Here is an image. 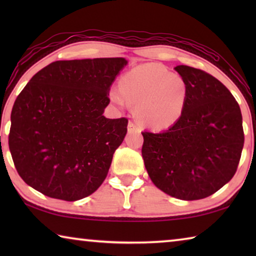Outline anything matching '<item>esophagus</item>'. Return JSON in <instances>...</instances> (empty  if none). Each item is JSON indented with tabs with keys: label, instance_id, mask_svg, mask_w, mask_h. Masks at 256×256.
<instances>
[{
	"label": "esophagus",
	"instance_id": "obj_1",
	"mask_svg": "<svg viewBox=\"0 0 256 256\" xmlns=\"http://www.w3.org/2000/svg\"><path fill=\"white\" fill-rule=\"evenodd\" d=\"M128 132H140L141 131L140 126H138L136 123L132 122V120H130V122H128Z\"/></svg>",
	"mask_w": 256,
	"mask_h": 256
}]
</instances>
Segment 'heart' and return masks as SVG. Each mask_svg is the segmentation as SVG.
I'll list each match as a JSON object with an SVG mask.
<instances>
[{"instance_id":"b5f03b06","label":"heart","mask_w":256,"mask_h":256,"mask_svg":"<svg viewBox=\"0 0 256 256\" xmlns=\"http://www.w3.org/2000/svg\"><path fill=\"white\" fill-rule=\"evenodd\" d=\"M112 100L125 106L133 102L141 123L154 130L170 126L183 114L188 86L183 78L160 64L149 63L124 76L120 89L110 92Z\"/></svg>"}]
</instances>
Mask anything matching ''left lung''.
I'll return each mask as SVG.
<instances>
[{"instance_id": "left-lung-1", "label": "left lung", "mask_w": 256, "mask_h": 256, "mask_svg": "<svg viewBox=\"0 0 256 256\" xmlns=\"http://www.w3.org/2000/svg\"><path fill=\"white\" fill-rule=\"evenodd\" d=\"M175 70L188 86L184 112L166 131L142 132V158L162 192L180 200H200L235 175L244 146L242 112L214 76L186 66Z\"/></svg>"}]
</instances>
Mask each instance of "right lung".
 <instances>
[{"label":"right lung","mask_w":256,"mask_h":256,"mask_svg":"<svg viewBox=\"0 0 256 256\" xmlns=\"http://www.w3.org/2000/svg\"><path fill=\"white\" fill-rule=\"evenodd\" d=\"M123 58L56 60L34 74L11 112L8 148L21 178L64 201L92 194L110 170L128 120L106 118Z\"/></svg>","instance_id":"1"}]
</instances>
